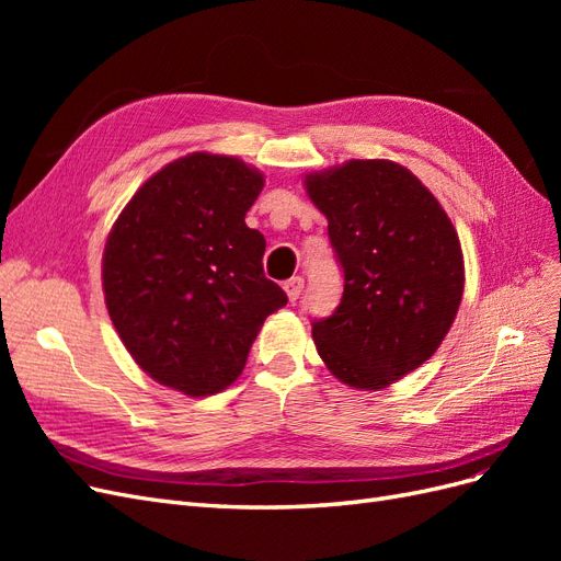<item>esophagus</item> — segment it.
I'll return each mask as SVG.
<instances>
[{"label":"esophagus","instance_id":"34e87169","mask_svg":"<svg viewBox=\"0 0 561 561\" xmlns=\"http://www.w3.org/2000/svg\"><path fill=\"white\" fill-rule=\"evenodd\" d=\"M283 290H285L287 299L297 301L299 295H301V290H304V278H301V276H293L290 280H285V283H283Z\"/></svg>","mask_w":561,"mask_h":561}]
</instances>
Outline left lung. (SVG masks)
<instances>
[{"mask_svg": "<svg viewBox=\"0 0 561 561\" xmlns=\"http://www.w3.org/2000/svg\"><path fill=\"white\" fill-rule=\"evenodd\" d=\"M344 268L336 311L313 322L318 355L346 386L379 390L443 344L463 297L458 233L412 171L351 159L304 180Z\"/></svg>", "mask_w": 561, "mask_h": 561, "instance_id": "1", "label": "left lung"}]
</instances>
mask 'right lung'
I'll use <instances>...</instances> for the list:
<instances>
[{"mask_svg":"<svg viewBox=\"0 0 561 561\" xmlns=\"http://www.w3.org/2000/svg\"><path fill=\"white\" fill-rule=\"evenodd\" d=\"M264 175L194 151L151 175L107 236L103 293L147 377L190 398L241 377L266 316L287 295L264 276L266 241L245 225Z\"/></svg>","mask_w":561,"mask_h":561,"instance_id":"obj_1","label":"right lung"}]
</instances>
